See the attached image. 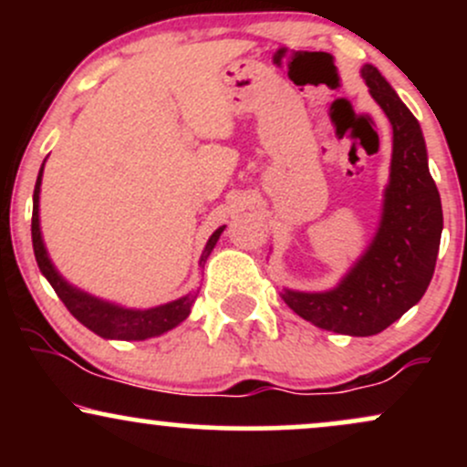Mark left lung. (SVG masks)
I'll return each mask as SVG.
<instances>
[{"label": "left lung", "instance_id": "left-lung-1", "mask_svg": "<svg viewBox=\"0 0 467 467\" xmlns=\"http://www.w3.org/2000/svg\"><path fill=\"white\" fill-rule=\"evenodd\" d=\"M360 74L393 127L378 230L337 285L325 292L289 287L281 292L287 307L307 323L345 336L379 334L421 301L435 272L443 230L441 200L428 171L420 122L378 67L367 63Z\"/></svg>", "mask_w": 467, "mask_h": 467}]
</instances>
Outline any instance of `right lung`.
Wrapping results in <instances>:
<instances>
[{
	"instance_id": "1",
	"label": "right lung",
	"mask_w": 467,
	"mask_h": 467,
	"mask_svg": "<svg viewBox=\"0 0 467 467\" xmlns=\"http://www.w3.org/2000/svg\"><path fill=\"white\" fill-rule=\"evenodd\" d=\"M44 166L46 162L41 164L39 175H36L35 195H32V248H35V259L41 275L47 278V283H50L52 289L57 292V296L61 298L63 305L69 309V314H72L80 325H85L89 331L105 337V340H147V337L162 336L166 331L175 329L180 323H184V320L189 318L191 307L192 303H195L200 289H197V292L184 294V296L175 298V301L171 303L155 305V307L149 309H136L105 301V298L92 296V294L72 285V283L57 270L50 254H47L44 234H41L39 192L41 178H44ZM223 228L226 226H219L215 233L211 234V239L206 241V248H203L200 256V265L206 264V259L211 256L219 237H222Z\"/></svg>"
}]
</instances>
